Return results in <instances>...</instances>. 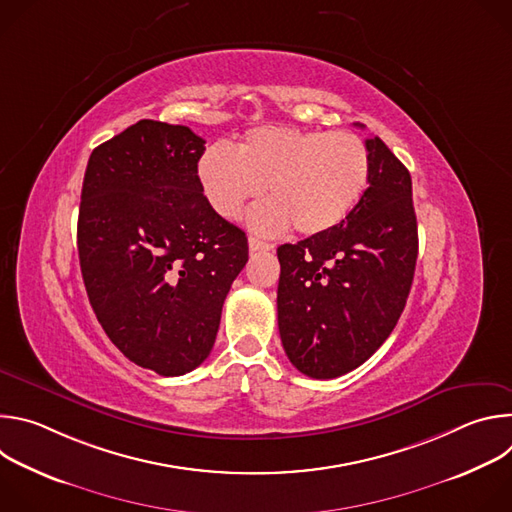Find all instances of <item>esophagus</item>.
<instances>
[{
  "instance_id": "1",
  "label": "esophagus",
  "mask_w": 512,
  "mask_h": 512,
  "mask_svg": "<svg viewBox=\"0 0 512 512\" xmlns=\"http://www.w3.org/2000/svg\"><path fill=\"white\" fill-rule=\"evenodd\" d=\"M249 249H251L253 253H257V251H273L275 245H271V243H267V241H261L259 237H249Z\"/></svg>"
}]
</instances>
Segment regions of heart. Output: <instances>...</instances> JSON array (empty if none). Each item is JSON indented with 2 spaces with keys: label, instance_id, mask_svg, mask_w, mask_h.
<instances>
[{
  "label": "heart",
  "instance_id": "1",
  "mask_svg": "<svg viewBox=\"0 0 512 512\" xmlns=\"http://www.w3.org/2000/svg\"><path fill=\"white\" fill-rule=\"evenodd\" d=\"M369 150L350 131L294 127L251 129L235 152L212 145L198 162V178L210 206L237 218L265 186L269 196L251 225L279 233L320 235L340 225L369 182Z\"/></svg>",
  "mask_w": 512,
  "mask_h": 512
}]
</instances>
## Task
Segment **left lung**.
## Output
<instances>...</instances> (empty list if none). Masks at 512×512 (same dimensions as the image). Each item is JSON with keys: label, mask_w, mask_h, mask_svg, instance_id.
Wrapping results in <instances>:
<instances>
[{"label": "left lung", "mask_w": 512, "mask_h": 512, "mask_svg": "<svg viewBox=\"0 0 512 512\" xmlns=\"http://www.w3.org/2000/svg\"><path fill=\"white\" fill-rule=\"evenodd\" d=\"M369 188L334 229L277 249L283 350L312 379L369 360L407 304L417 261L409 170L381 137L367 139Z\"/></svg>", "instance_id": "1"}]
</instances>
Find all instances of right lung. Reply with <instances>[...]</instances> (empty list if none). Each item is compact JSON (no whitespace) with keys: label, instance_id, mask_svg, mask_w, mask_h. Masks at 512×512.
<instances>
[{"label":"right lung","instance_id":"obj_1","mask_svg":"<svg viewBox=\"0 0 512 512\" xmlns=\"http://www.w3.org/2000/svg\"><path fill=\"white\" fill-rule=\"evenodd\" d=\"M204 139L141 119L93 150L77 247L93 312L111 342L162 377L210 354L247 235L210 206L198 178Z\"/></svg>","mask_w":512,"mask_h":512}]
</instances>
